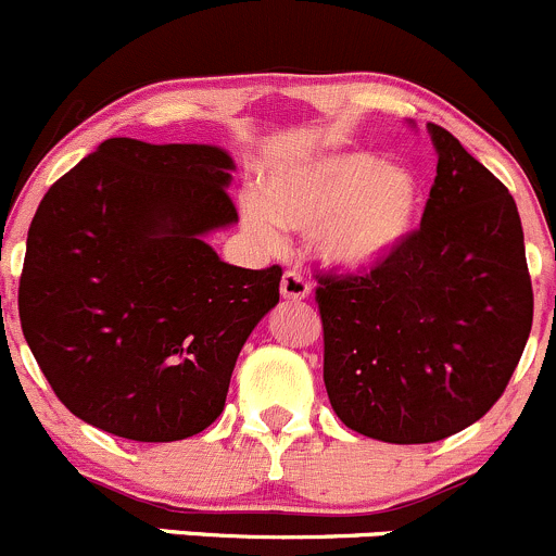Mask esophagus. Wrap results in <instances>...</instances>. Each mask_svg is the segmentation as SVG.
Wrapping results in <instances>:
<instances>
[{"instance_id": "esophagus-1", "label": "esophagus", "mask_w": 556, "mask_h": 556, "mask_svg": "<svg viewBox=\"0 0 556 556\" xmlns=\"http://www.w3.org/2000/svg\"><path fill=\"white\" fill-rule=\"evenodd\" d=\"M280 294H283V300L300 302L311 294V283H307L302 273L286 270L283 278H280Z\"/></svg>"}]
</instances>
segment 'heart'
<instances>
[{
    "label": "heart",
    "mask_w": 556,
    "mask_h": 556,
    "mask_svg": "<svg viewBox=\"0 0 556 556\" xmlns=\"http://www.w3.org/2000/svg\"><path fill=\"white\" fill-rule=\"evenodd\" d=\"M260 203L245 205V225L278 245L275 222L291 230H318L326 262L371 270L406 243L420 214V187L404 168H382L366 152L329 154L267 174Z\"/></svg>",
    "instance_id": "obj_1"
}]
</instances>
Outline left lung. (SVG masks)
<instances>
[{
	"instance_id": "obj_1",
	"label": "left lung",
	"mask_w": 556,
	"mask_h": 556,
	"mask_svg": "<svg viewBox=\"0 0 556 556\" xmlns=\"http://www.w3.org/2000/svg\"><path fill=\"white\" fill-rule=\"evenodd\" d=\"M417 230L371 270L316 267L324 382L351 431L428 444L503 396L533 326L522 222L506 185L442 125Z\"/></svg>"
}]
</instances>
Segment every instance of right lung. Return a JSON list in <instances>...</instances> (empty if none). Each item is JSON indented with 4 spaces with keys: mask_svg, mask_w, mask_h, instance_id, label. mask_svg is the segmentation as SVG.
<instances>
[{
    "mask_svg": "<svg viewBox=\"0 0 556 556\" xmlns=\"http://www.w3.org/2000/svg\"><path fill=\"white\" fill-rule=\"evenodd\" d=\"M230 154L106 139L28 227L21 329L72 415L176 442L225 409L238 353L280 296L278 265L232 267L205 232L238 222Z\"/></svg>",
    "mask_w": 556,
    "mask_h": 556,
    "instance_id": "1",
    "label": "right lung"
}]
</instances>
